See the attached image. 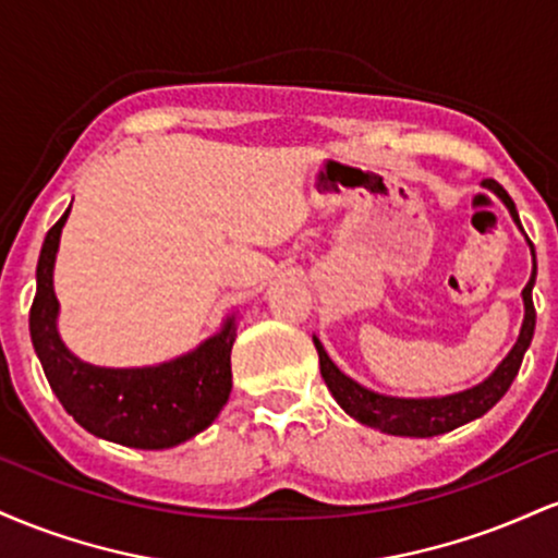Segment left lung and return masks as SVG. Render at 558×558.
I'll list each match as a JSON object with an SVG mask.
<instances>
[{
  "instance_id": "obj_1",
  "label": "left lung",
  "mask_w": 558,
  "mask_h": 558,
  "mask_svg": "<svg viewBox=\"0 0 558 558\" xmlns=\"http://www.w3.org/2000/svg\"><path fill=\"white\" fill-rule=\"evenodd\" d=\"M488 189L496 191L504 198V204L509 207L511 217L520 226V217H517L514 202L498 189L496 183H485ZM533 246V243H530ZM535 259V252H533ZM533 286H535V265H533V278L524 286L522 299H524V323L522 332L517 338L514 349L509 351V356L498 364V369L488 380L480 383V386L462 390V393L444 396V399H393V396H380L373 390L362 388L360 383H354L351 377H345L336 364L330 362V356L325 354L323 343L315 338V349L319 354V373L332 399L341 403L345 414H351L362 425L375 427V430L390 433V435H409V438H433V435L448 433L453 427L466 425V422L483 417L488 409L496 407L501 401V396L509 390L514 383L517 373L522 367V356L527 351L530 341H533L535 332V306H533Z\"/></svg>"
}]
</instances>
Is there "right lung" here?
Returning <instances> with one entry per match:
<instances>
[{"instance_id":"add662e5","label":"right lung","mask_w":558,"mask_h":558,"mask_svg":"<svg viewBox=\"0 0 558 558\" xmlns=\"http://www.w3.org/2000/svg\"><path fill=\"white\" fill-rule=\"evenodd\" d=\"M68 215L70 209L44 239L31 304V341L54 396L81 427L112 444L170 448L194 438L213 425L233 388V319L196 351L159 367L107 369L75 360L57 336L60 304L52 288L54 254Z\"/></svg>"}]
</instances>
